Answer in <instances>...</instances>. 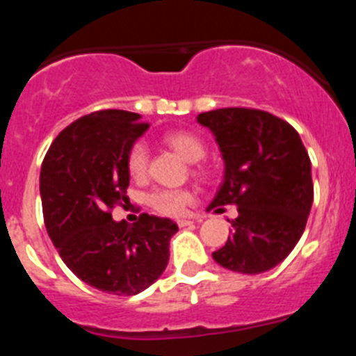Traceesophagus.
Masks as SVG:
<instances>
[{"instance_id":"1","label":"esophagus","mask_w":356,"mask_h":356,"mask_svg":"<svg viewBox=\"0 0 356 356\" xmlns=\"http://www.w3.org/2000/svg\"><path fill=\"white\" fill-rule=\"evenodd\" d=\"M178 226H180V228H185V226H188V225H194V219H178Z\"/></svg>"}]
</instances>
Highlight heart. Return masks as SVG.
Returning a JSON list of instances; mask_svg holds the SVG:
<instances>
[{
	"instance_id": "heart-1",
	"label": "heart",
	"mask_w": 356,
	"mask_h": 356,
	"mask_svg": "<svg viewBox=\"0 0 356 356\" xmlns=\"http://www.w3.org/2000/svg\"><path fill=\"white\" fill-rule=\"evenodd\" d=\"M163 143L188 163L197 162L205 156V144L197 135L191 134V131H171L163 137ZM147 160L149 156H147L146 146L135 144L127 156V168L131 178L139 180L146 176ZM147 201L162 216L178 217L193 203L194 196L188 188H156L149 194Z\"/></svg>"
}]
</instances>
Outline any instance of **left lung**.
I'll return each mask as SVG.
<instances>
[{
	"mask_svg": "<svg viewBox=\"0 0 356 356\" xmlns=\"http://www.w3.org/2000/svg\"><path fill=\"white\" fill-rule=\"evenodd\" d=\"M196 119L212 131L225 162L209 210L235 205L238 212L213 260L242 275L269 271L294 250L312 209V165L300 134L264 110L219 108Z\"/></svg>",
	"mask_w": 356,
	"mask_h": 356,
	"instance_id": "left-lung-1",
	"label": "left lung"
}]
</instances>
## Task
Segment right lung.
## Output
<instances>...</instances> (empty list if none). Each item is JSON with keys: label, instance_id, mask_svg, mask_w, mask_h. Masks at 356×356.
<instances>
[{"label": "right lung", "instance_id": "obj_1", "mask_svg": "<svg viewBox=\"0 0 356 356\" xmlns=\"http://www.w3.org/2000/svg\"><path fill=\"white\" fill-rule=\"evenodd\" d=\"M147 124L127 110L83 115L58 134L40 168L46 229L81 282L108 294L135 296L169 262L176 222L143 213L131 228L110 209L127 194V156Z\"/></svg>", "mask_w": 356, "mask_h": 356}]
</instances>
